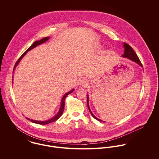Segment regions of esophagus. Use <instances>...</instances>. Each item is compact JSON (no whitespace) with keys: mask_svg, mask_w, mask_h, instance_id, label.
I'll list each match as a JSON object with an SVG mask.
<instances>
[{"mask_svg":"<svg viewBox=\"0 0 159 159\" xmlns=\"http://www.w3.org/2000/svg\"><path fill=\"white\" fill-rule=\"evenodd\" d=\"M80 84L81 85V86L86 87L88 84V81L85 78H83L81 80V81L80 83Z\"/></svg>","mask_w":159,"mask_h":159,"instance_id":"1","label":"esophagus"}]
</instances>
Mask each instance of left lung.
Listing matches in <instances>:
<instances>
[{
  "mask_svg": "<svg viewBox=\"0 0 159 159\" xmlns=\"http://www.w3.org/2000/svg\"><path fill=\"white\" fill-rule=\"evenodd\" d=\"M123 46L124 48V53L123 54L122 57H125V58H128L129 59L132 61L133 62H135L136 64H138V65H139L141 67H143V66H142V64H141V62H140L138 56L136 55V54L135 53V52L134 51V50L133 49V48L129 45L127 44L126 43H123ZM87 104H88V109H89V111L91 113L92 116L93 118H95L96 120H98L99 121H102L101 119H99L97 117H96L93 114V113H92L91 109H90V107H89V96H88V98H87ZM103 122H104V121H103Z\"/></svg>",
  "mask_w": 159,
  "mask_h": 159,
  "instance_id": "obj_1",
  "label": "left lung"
}]
</instances>
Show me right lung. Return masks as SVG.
<instances>
[{
	"label": "right lung",
	"instance_id": "add662e5",
	"mask_svg": "<svg viewBox=\"0 0 159 159\" xmlns=\"http://www.w3.org/2000/svg\"><path fill=\"white\" fill-rule=\"evenodd\" d=\"M49 37H45V38H43V39H41V40H40L35 41L32 45L30 46L23 53V54H22V56L19 58V59H18V60L17 61V62H16V64H15V67H14V68H13V72H14V71H15V69L17 67V66L19 64V63H20V62L21 61V60L23 59V57L26 54V53H27L29 51L32 49L33 48H35V47L37 46L40 45H41V44L45 43L46 42H47V41L49 40ZM12 78H13V76H12ZM12 80H13V79H12ZM12 82H13V81H12ZM74 90H75V89H73L72 90H71V91H69L68 92H67V93L62 97V100H61L60 109H59L58 113L56 114V115H55V116H54V117H52V118H51V119H48V120H43V121L35 120L30 119L27 118V117H26V119H27V120H30L31 122H34V123H36V124H41V125L48 124H49V123H51V122H54V121L57 120V119L62 116V114L63 113L64 108V106H65V99H66V97H67L68 95H69L70 93H72V92L74 91Z\"/></svg>",
	"mask_w": 159,
	"mask_h": 159
}]
</instances>
